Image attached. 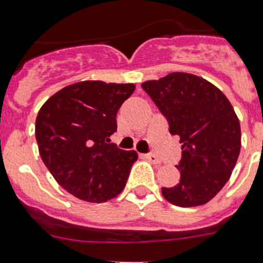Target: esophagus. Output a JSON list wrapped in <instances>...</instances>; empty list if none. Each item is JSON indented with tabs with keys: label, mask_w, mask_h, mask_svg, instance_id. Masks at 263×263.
I'll use <instances>...</instances> for the list:
<instances>
[{
	"label": "esophagus",
	"mask_w": 263,
	"mask_h": 263,
	"mask_svg": "<svg viewBox=\"0 0 263 263\" xmlns=\"http://www.w3.org/2000/svg\"><path fill=\"white\" fill-rule=\"evenodd\" d=\"M143 158H144V159H147V161H150L151 163H161V159H159V158L157 157V155H154V154H144V155H143Z\"/></svg>",
	"instance_id": "esophagus-1"
}]
</instances>
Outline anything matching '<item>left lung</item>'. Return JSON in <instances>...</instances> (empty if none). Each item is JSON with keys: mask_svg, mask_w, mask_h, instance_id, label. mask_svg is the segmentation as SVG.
Returning <instances> with one entry per match:
<instances>
[{"mask_svg": "<svg viewBox=\"0 0 263 263\" xmlns=\"http://www.w3.org/2000/svg\"><path fill=\"white\" fill-rule=\"evenodd\" d=\"M142 87L182 143L180 182L162 187L163 197L185 208L205 204L230 180L240 153V124L231 102L215 85L187 72L146 81Z\"/></svg>", "mask_w": 263, "mask_h": 263, "instance_id": "8db88e82", "label": "left lung"}]
</instances>
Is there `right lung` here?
<instances>
[{
	"label": "right lung",
	"instance_id": "right-lung-1",
	"mask_svg": "<svg viewBox=\"0 0 263 263\" xmlns=\"http://www.w3.org/2000/svg\"><path fill=\"white\" fill-rule=\"evenodd\" d=\"M135 90L134 83L83 81L44 102L35 135L44 165L63 189L80 200L104 202L124 189L136 151L110 143L116 115Z\"/></svg>",
	"mask_w": 263,
	"mask_h": 263
}]
</instances>
